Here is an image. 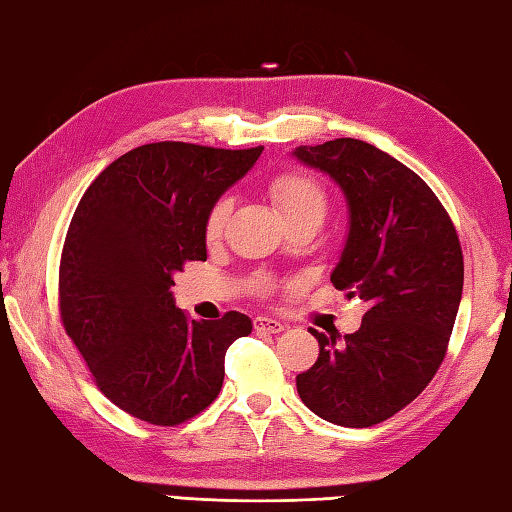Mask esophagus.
<instances>
[{
	"instance_id": "34e87169",
	"label": "esophagus",
	"mask_w": 512,
	"mask_h": 512,
	"mask_svg": "<svg viewBox=\"0 0 512 512\" xmlns=\"http://www.w3.org/2000/svg\"><path fill=\"white\" fill-rule=\"evenodd\" d=\"M283 323L276 321V318H267V316H256L254 318V330L256 332H269V334H278L283 332Z\"/></svg>"
}]
</instances>
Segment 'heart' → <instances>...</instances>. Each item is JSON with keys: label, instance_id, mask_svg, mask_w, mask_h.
<instances>
[{"label": "heart", "instance_id": "obj_1", "mask_svg": "<svg viewBox=\"0 0 512 512\" xmlns=\"http://www.w3.org/2000/svg\"><path fill=\"white\" fill-rule=\"evenodd\" d=\"M267 196L272 198L278 216L283 218L285 227L294 223H314L316 227L323 223V218L330 209V194L321 180H316L310 173L303 171H283L267 182ZM231 214V200L227 196L218 198L211 205L205 218V238L209 243L223 236L227 220ZM254 292L265 296L274 289V281L265 274L252 278Z\"/></svg>", "mask_w": 512, "mask_h": 512}]
</instances>
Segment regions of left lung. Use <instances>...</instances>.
Wrapping results in <instances>:
<instances>
[{
    "label": "left lung",
    "mask_w": 512,
    "mask_h": 512,
    "mask_svg": "<svg viewBox=\"0 0 512 512\" xmlns=\"http://www.w3.org/2000/svg\"><path fill=\"white\" fill-rule=\"evenodd\" d=\"M294 156L343 189L350 234L332 283L368 303L343 343L310 330L318 359L296 390L321 419L370 428L417 399L446 356L464 289L461 243L435 191L372 144L336 138Z\"/></svg>",
    "instance_id": "obj_1"
}]
</instances>
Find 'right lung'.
<instances>
[{"instance_id": "obj_1", "label": "right lung", "mask_w": 512, "mask_h": 512, "mask_svg": "<svg viewBox=\"0 0 512 512\" xmlns=\"http://www.w3.org/2000/svg\"><path fill=\"white\" fill-rule=\"evenodd\" d=\"M263 147L151 142L113 160L77 205L60 260V316L100 392L153 426H180L218 397L227 347L249 316L194 321L173 274L207 260L205 218Z\"/></svg>"}]
</instances>
